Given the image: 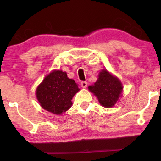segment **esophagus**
Here are the masks:
<instances>
[{"label": "esophagus", "mask_w": 161, "mask_h": 161, "mask_svg": "<svg viewBox=\"0 0 161 161\" xmlns=\"http://www.w3.org/2000/svg\"><path fill=\"white\" fill-rule=\"evenodd\" d=\"M80 86L82 88H86L88 86V83L86 81H82V82L80 83Z\"/></svg>", "instance_id": "obj_1"}]
</instances>
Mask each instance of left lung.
<instances>
[{
	"label": "left lung",
	"mask_w": 161,
	"mask_h": 161,
	"mask_svg": "<svg viewBox=\"0 0 161 161\" xmlns=\"http://www.w3.org/2000/svg\"><path fill=\"white\" fill-rule=\"evenodd\" d=\"M122 85L118 78L112 75L106 69H103L94 85L89 86V90L97 97L101 105L111 108L122 96Z\"/></svg>",
	"instance_id": "8db88e82"
}]
</instances>
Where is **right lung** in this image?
<instances>
[{
    "instance_id": "right-lung-1",
    "label": "right lung",
    "mask_w": 161,
    "mask_h": 161,
    "mask_svg": "<svg viewBox=\"0 0 161 161\" xmlns=\"http://www.w3.org/2000/svg\"><path fill=\"white\" fill-rule=\"evenodd\" d=\"M79 90L78 84L66 72L54 70L38 86L36 95L42 108L61 115L70 108L71 100Z\"/></svg>"
}]
</instances>
